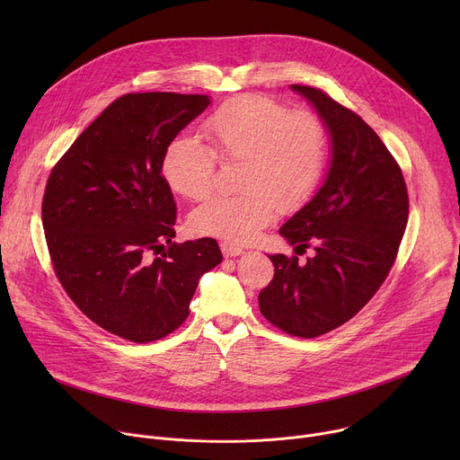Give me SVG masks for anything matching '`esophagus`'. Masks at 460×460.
Here are the masks:
<instances>
[{
  "label": "esophagus",
  "instance_id": "esophagus-1",
  "mask_svg": "<svg viewBox=\"0 0 460 460\" xmlns=\"http://www.w3.org/2000/svg\"><path fill=\"white\" fill-rule=\"evenodd\" d=\"M220 249H222V252H224L226 258H233V256L243 254V249L238 247V245H234V243H231V242H222V243H220Z\"/></svg>",
  "mask_w": 460,
  "mask_h": 460
}]
</instances>
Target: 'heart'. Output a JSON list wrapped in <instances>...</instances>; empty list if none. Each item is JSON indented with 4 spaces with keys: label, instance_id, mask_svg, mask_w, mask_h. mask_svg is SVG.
<instances>
[{
    "label": "heart",
    "instance_id": "1",
    "mask_svg": "<svg viewBox=\"0 0 460 460\" xmlns=\"http://www.w3.org/2000/svg\"><path fill=\"white\" fill-rule=\"evenodd\" d=\"M209 147L192 135L169 142L162 156L167 185L183 199L199 200L215 181L217 158L242 160L243 192L215 194L189 217L199 234L247 242L270 226L282 208L304 202L316 187L327 156L325 130L305 111L289 112L261 96L224 103L204 123Z\"/></svg>",
    "mask_w": 460,
    "mask_h": 460
}]
</instances>
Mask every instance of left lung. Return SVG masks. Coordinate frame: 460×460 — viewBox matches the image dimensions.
<instances>
[{"label": "left lung", "mask_w": 460, "mask_h": 460, "mask_svg": "<svg viewBox=\"0 0 460 460\" xmlns=\"http://www.w3.org/2000/svg\"><path fill=\"white\" fill-rule=\"evenodd\" d=\"M316 111L330 135L332 160L313 199L280 234L314 254H271V284L258 295L260 313L282 332L314 339L353 318L376 293L395 261L406 224L402 171L375 130L325 93L291 85Z\"/></svg>", "instance_id": "8db88e82"}]
</instances>
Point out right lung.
Wrapping results in <instances>:
<instances>
[{"mask_svg":"<svg viewBox=\"0 0 460 460\" xmlns=\"http://www.w3.org/2000/svg\"><path fill=\"white\" fill-rule=\"evenodd\" d=\"M209 103L204 94H125L49 176L41 220L56 277L94 323L125 341L172 333L202 275L222 261L213 238L172 242L176 204L162 176L165 147Z\"/></svg>","mask_w":460,"mask_h":460,"instance_id":"right-lung-1","label":"right lung"}]
</instances>
